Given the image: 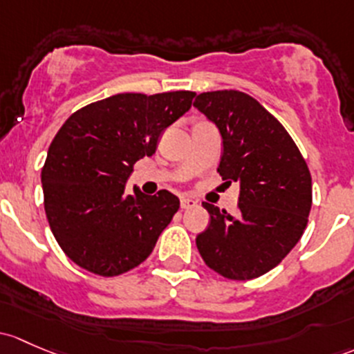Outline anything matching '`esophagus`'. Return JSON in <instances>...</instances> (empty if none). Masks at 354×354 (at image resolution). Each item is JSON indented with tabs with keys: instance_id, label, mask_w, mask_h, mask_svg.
<instances>
[{
	"instance_id": "34e87169",
	"label": "esophagus",
	"mask_w": 354,
	"mask_h": 354,
	"mask_svg": "<svg viewBox=\"0 0 354 354\" xmlns=\"http://www.w3.org/2000/svg\"><path fill=\"white\" fill-rule=\"evenodd\" d=\"M180 205H181V208H193V207L198 205V203H196V200L189 198V196H183L180 202Z\"/></svg>"
}]
</instances>
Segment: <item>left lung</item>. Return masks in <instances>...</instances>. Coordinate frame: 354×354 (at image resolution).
I'll return each instance as SVG.
<instances>
[{
  "label": "left lung",
  "mask_w": 354,
  "mask_h": 354,
  "mask_svg": "<svg viewBox=\"0 0 354 354\" xmlns=\"http://www.w3.org/2000/svg\"><path fill=\"white\" fill-rule=\"evenodd\" d=\"M193 106L221 130L218 174L239 185L236 215L203 202L210 224L196 236V248L224 278L252 280L280 265L302 237L312 207L310 171L286 129L252 96L207 91Z\"/></svg>",
  "instance_id": "8db88e82"
}]
</instances>
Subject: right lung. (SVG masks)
<instances>
[{
	"label": "right lung",
	"mask_w": 354,
	"mask_h": 354,
	"mask_svg": "<svg viewBox=\"0 0 354 354\" xmlns=\"http://www.w3.org/2000/svg\"><path fill=\"white\" fill-rule=\"evenodd\" d=\"M193 98V91L120 93L74 111L59 129L42 167L44 208L71 261L100 277L146 261L180 200L167 189L127 195L125 181Z\"/></svg>",
	"instance_id": "add662e5"
}]
</instances>
